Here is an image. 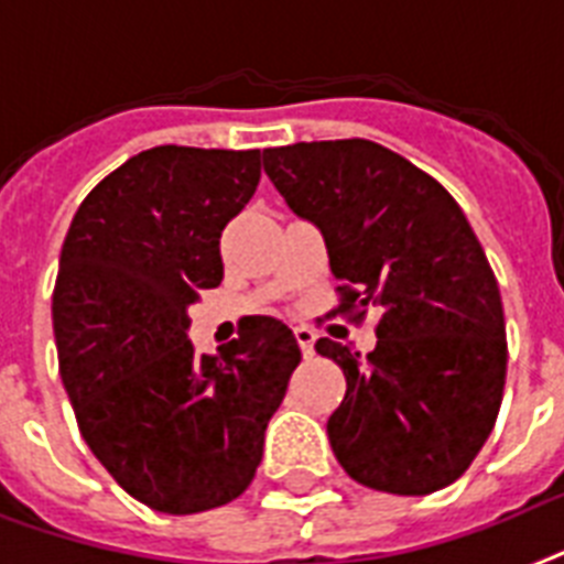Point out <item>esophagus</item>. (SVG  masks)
<instances>
[{"mask_svg":"<svg viewBox=\"0 0 564 564\" xmlns=\"http://www.w3.org/2000/svg\"><path fill=\"white\" fill-rule=\"evenodd\" d=\"M293 334H296V343H300L302 355H305V357L314 355V339H316V334L311 332V328H305V325H296V328H293Z\"/></svg>","mask_w":564,"mask_h":564,"instance_id":"esophagus-1","label":"esophagus"}]
</instances>
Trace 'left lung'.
<instances>
[{
  "instance_id": "left-lung-1",
  "label": "left lung",
  "mask_w": 564,
  "mask_h": 564,
  "mask_svg": "<svg viewBox=\"0 0 564 564\" xmlns=\"http://www.w3.org/2000/svg\"><path fill=\"white\" fill-rule=\"evenodd\" d=\"M264 172L323 232L339 296L328 316L383 311L366 357L328 337L314 346L346 375L328 417L339 467L380 492L444 490L490 438L507 375L499 282L464 209L362 138L264 149Z\"/></svg>"
}]
</instances>
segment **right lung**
I'll use <instances>...</instances> for the list:
<instances>
[{"label":"right lung","mask_w":564,"mask_h":564,"mask_svg":"<svg viewBox=\"0 0 564 564\" xmlns=\"http://www.w3.org/2000/svg\"><path fill=\"white\" fill-rule=\"evenodd\" d=\"M259 149L155 147L74 213L51 300L59 377L83 441L132 499L189 516L239 499L302 351L250 316L195 355L189 305L221 285V230L253 198Z\"/></svg>","instance_id":"right-lung-1"}]
</instances>
